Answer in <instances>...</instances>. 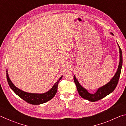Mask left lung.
<instances>
[{
    "label": "left lung",
    "mask_w": 126,
    "mask_h": 126,
    "mask_svg": "<svg viewBox=\"0 0 126 126\" xmlns=\"http://www.w3.org/2000/svg\"><path fill=\"white\" fill-rule=\"evenodd\" d=\"M110 34L113 35V33ZM118 46L119 47V54H119V63L118 65V69H117L116 73L115 74L113 77L112 78V79L110 80L108 83H107L106 84L104 85V86L99 88L95 93L92 94L89 93L87 89L83 88V87L79 84V83L78 82V81L76 79L75 76L74 75L73 79L74 81V83H75V84L76 85L78 92L83 98L88 100V101L91 102H95L99 101V100L103 98L104 97H105L110 93H112V92L114 90L115 88H116L117 85L118 84L119 77H120L121 68H122V50H121V49L118 44Z\"/></svg>",
    "instance_id": "obj_1"
}]
</instances>
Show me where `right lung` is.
I'll return each mask as SVG.
<instances>
[{"label":"right lung","mask_w":126,"mask_h":126,"mask_svg":"<svg viewBox=\"0 0 126 126\" xmlns=\"http://www.w3.org/2000/svg\"><path fill=\"white\" fill-rule=\"evenodd\" d=\"M62 77V76L59 78L58 81L55 83L52 88L47 92L44 93H32L23 91L15 86L12 82V81L10 80L9 76H8V71H7V81L10 88L14 92V93L20 98L24 100L27 103L32 104H40L46 103V102L52 99L57 93V89H58V84Z\"/></svg>","instance_id":"add662e5"}]
</instances>
